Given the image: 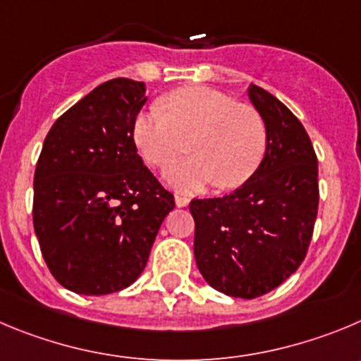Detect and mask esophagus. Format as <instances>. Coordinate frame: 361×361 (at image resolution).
<instances>
[{"label": "esophagus", "instance_id": "esophagus-1", "mask_svg": "<svg viewBox=\"0 0 361 361\" xmlns=\"http://www.w3.org/2000/svg\"><path fill=\"white\" fill-rule=\"evenodd\" d=\"M174 200H176L178 207H187L188 201H190L187 196H185V194H176V196H174Z\"/></svg>", "mask_w": 361, "mask_h": 361}]
</instances>
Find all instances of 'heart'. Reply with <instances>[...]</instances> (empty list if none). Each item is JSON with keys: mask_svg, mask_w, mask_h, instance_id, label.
I'll return each instance as SVG.
<instances>
[{"mask_svg": "<svg viewBox=\"0 0 361 361\" xmlns=\"http://www.w3.org/2000/svg\"><path fill=\"white\" fill-rule=\"evenodd\" d=\"M165 114L149 109L135 117L131 135L151 167L164 169L188 147L194 154L167 171L176 187L214 181L235 188L252 178L267 149V130L257 110L208 87H183L164 99Z\"/></svg>", "mask_w": 361, "mask_h": 361, "instance_id": "1", "label": "heart"}]
</instances>
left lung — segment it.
Listing matches in <instances>:
<instances>
[{"instance_id": "left-lung-1", "label": "left lung", "mask_w": 361, "mask_h": 361, "mask_svg": "<svg viewBox=\"0 0 361 361\" xmlns=\"http://www.w3.org/2000/svg\"><path fill=\"white\" fill-rule=\"evenodd\" d=\"M267 130L260 167L237 190L194 197V255L203 278L231 298L255 299L298 271L319 208V165L301 121L262 87H249Z\"/></svg>"}]
</instances>
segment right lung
<instances>
[{"label": "right lung", "mask_w": 361, "mask_h": 361, "mask_svg": "<svg viewBox=\"0 0 361 361\" xmlns=\"http://www.w3.org/2000/svg\"><path fill=\"white\" fill-rule=\"evenodd\" d=\"M146 85L116 78L46 135L33 176V228L53 278L83 295L130 287L144 271L174 196L133 142Z\"/></svg>", "instance_id": "add662e5"}]
</instances>
